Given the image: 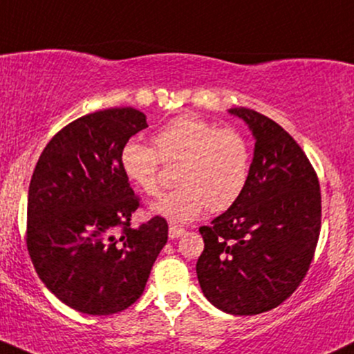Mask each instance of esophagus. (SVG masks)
<instances>
[{"label":"esophagus","instance_id":"1","mask_svg":"<svg viewBox=\"0 0 354 354\" xmlns=\"http://www.w3.org/2000/svg\"><path fill=\"white\" fill-rule=\"evenodd\" d=\"M182 234H185L184 228H178V226H170V228H169V238L170 239L180 238Z\"/></svg>","mask_w":354,"mask_h":354}]
</instances>
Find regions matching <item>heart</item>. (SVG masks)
Listing matches in <instances>:
<instances>
[{
    "label": "heart",
    "instance_id": "1",
    "mask_svg": "<svg viewBox=\"0 0 354 354\" xmlns=\"http://www.w3.org/2000/svg\"><path fill=\"white\" fill-rule=\"evenodd\" d=\"M149 144L129 139L120 152L124 177L147 195L159 192L160 162H182L177 189L152 205V212L170 223H190L210 208L220 213L241 198L250 180L251 147L236 129L218 128L197 115L174 118Z\"/></svg>",
    "mask_w": 354,
    "mask_h": 354
}]
</instances>
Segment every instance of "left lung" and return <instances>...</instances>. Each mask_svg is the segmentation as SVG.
<instances>
[{
  "label": "left lung",
  "mask_w": 354,
  "mask_h": 354,
  "mask_svg": "<svg viewBox=\"0 0 354 354\" xmlns=\"http://www.w3.org/2000/svg\"><path fill=\"white\" fill-rule=\"evenodd\" d=\"M254 138L250 180L241 198L210 226L197 277L208 302L231 315H257L299 287L322 223L320 185L307 156L276 121L231 108Z\"/></svg>",
  "instance_id": "obj_1"
}]
</instances>
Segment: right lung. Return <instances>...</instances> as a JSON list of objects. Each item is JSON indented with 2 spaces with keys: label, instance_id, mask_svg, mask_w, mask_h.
Masks as SVG:
<instances>
[{
  "label": "right lung",
  "instance_id": "1",
  "mask_svg": "<svg viewBox=\"0 0 354 354\" xmlns=\"http://www.w3.org/2000/svg\"><path fill=\"white\" fill-rule=\"evenodd\" d=\"M147 128L134 108L90 113L60 129L39 157L28 194V251L57 299L88 315L118 313L141 297L167 243V221L129 225L139 200L120 165Z\"/></svg>",
  "mask_w": 354,
  "mask_h": 354
}]
</instances>
